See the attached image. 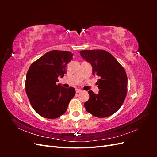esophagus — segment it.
<instances>
[{
  "label": "esophagus",
  "mask_w": 157,
  "mask_h": 157,
  "mask_svg": "<svg viewBox=\"0 0 157 157\" xmlns=\"http://www.w3.org/2000/svg\"><path fill=\"white\" fill-rule=\"evenodd\" d=\"M82 92V90H80V89H77V90H76V92H77V93H80V92Z\"/></svg>",
  "instance_id": "esophagus-1"
}]
</instances>
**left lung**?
Masks as SVG:
<instances>
[{
  "mask_svg": "<svg viewBox=\"0 0 157 157\" xmlns=\"http://www.w3.org/2000/svg\"><path fill=\"white\" fill-rule=\"evenodd\" d=\"M80 54L91 64L92 74L99 77V93L88 91L90 98L84 103L85 109L98 118L112 115L121 108L126 96L128 78L124 69L105 50H81Z\"/></svg>",
  "mask_w": 157,
  "mask_h": 157,
  "instance_id": "8db88e82",
  "label": "left lung"
}]
</instances>
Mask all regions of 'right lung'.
I'll list each match as a JSON object with an SVG mask.
<instances>
[{"label":"right lung","mask_w":157,"mask_h":157,"mask_svg":"<svg viewBox=\"0 0 157 157\" xmlns=\"http://www.w3.org/2000/svg\"><path fill=\"white\" fill-rule=\"evenodd\" d=\"M69 51L52 50L33 62L26 75L25 90L33 109L46 118H56L66 112L75 94L73 87L65 88L57 84L66 73L72 59Z\"/></svg>","instance_id":"obj_1"}]
</instances>
